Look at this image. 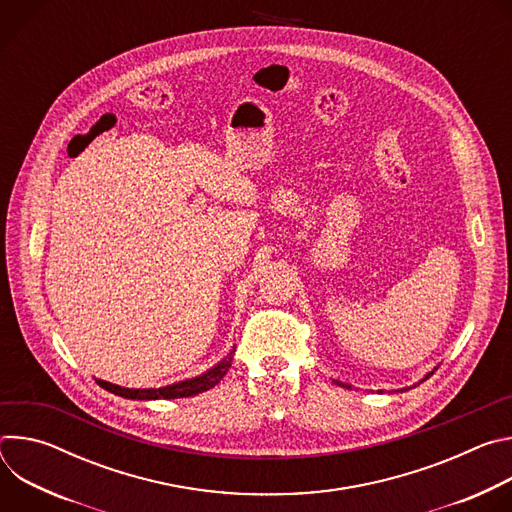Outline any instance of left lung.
<instances>
[{
  "label": "left lung",
  "mask_w": 512,
  "mask_h": 512,
  "mask_svg": "<svg viewBox=\"0 0 512 512\" xmlns=\"http://www.w3.org/2000/svg\"><path fill=\"white\" fill-rule=\"evenodd\" d=\"M429 375H433V371H431V373H427V375H425V379H429ZM425 379H423V381H425ZM334 383H336V385H340V387L350 389V385H346V383H340V381H334ZM401 391H407V389H401Z\"/></svg>",
  "instance_id": "obj_1"
}]
</instances>
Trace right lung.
Here are the masks:
<instances>
[{
	"label": "right lung",
	"instance_id": "add662e5",
	"mask_svg": "<svg viewBox=\"0 0 512 512\" xmlns=\"http://www.w3.org/2000/svg\"><path fill=\"white\" fill-rule=\"evenodd\" d=\"M233 356H235V346H233V350H231L221 362L214 364V367L208 369L206 373H202V375H198V377H192V379L178 381V383H174V385L160 387V389H127V387H119V385H113V383H107V381H101V379H95V381H97V385H101V387L107 389L109 393H115V395L125 397V399H137V401H156V399L192 397V395L204 393V391L212 389L214 385L221 383V379H223V377L227 375V371L231 369Z\"/></svg>",
	"mask_w": 512,
	"mask_h": 512
}]
</instances>
